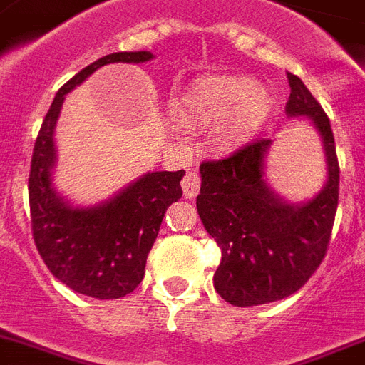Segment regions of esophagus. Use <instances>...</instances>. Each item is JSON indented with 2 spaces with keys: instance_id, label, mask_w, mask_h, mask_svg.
I'll use <instances>...</instances> for the list:
<instances>
[{
  "instance_id": "esophagus-1",
  "label": "esophagus",
  "mask_w": 365,
  "mask_h": 365,
  "mask_svg": "<svg viewBox=\"0 0 365 365\" xmlns=\"http://www.w3.org/2000/svg\"><path fill=\"white\" fill-rule=\"evenodd\" d=\"M182 189H183V197H185V199H195L197 193H199V189H201V176H199L195 170L187 172L185 178H183Z\"/></svg>"
}]
</instances>
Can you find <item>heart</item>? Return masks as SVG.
I'll return each mask as SVG.
<instances>
[{
	"label": "heart",
	"mask_w": 365,
	"mask_h": 365,
	"mask_svg": "<svg viewBox=\"0 0 365 365\" xmlns=\"http://www.w3.org/2000/svg\"><path fill=\"white\" fill-rule=\"evenodd\" d=\"M272 96L247 76H210L195 83L180 103V116L189 122L224 124L227 143H239L264 126Z\"/></svg>",
	"instance_id": "1"
}]
</instances>
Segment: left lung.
<instances>
[{
	"label": "left lung",
	"mask_w": 365,
	"mask_h": 365,
	"mask_svg": "<svg viewBox=\"0 0 365 365\" xmlns=\"http://www.w3.org/2000/svg\"><path fill=\"white\" fill-rule=\"evenodd\" d=\"M287 78V115L310 118L324 143V189L297 205L274 193L264 178L272 139L201 164L197 212L222 250L214 289L233 306L268 304L297 293L324 260L335 222L339 160L329 118L299 76Z\"/></svg>",
	"instance_id": "left-lung-1"
}]
</instances>
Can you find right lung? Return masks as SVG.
<instances>
[{"mask_svg": "<svg viewBox=\"0 0 365 365\" xmlns=\"http://www.w3.org/2000/svg\"><path fill=\"white\" fill-rule=\"evenodd\" d=\"M151 59V51L110 53L82 68L57 91L32 153L28 197L38 252L59 282L93 299H120L141 283L164 212L182 197L185 172H147L101 205L72 207L53 187V132L66 93L97 68Z\"/></svg>", "mask_w": 365, "mask_h": 365, "instance_id": "1", "label": "right lung"}]
</instances>
